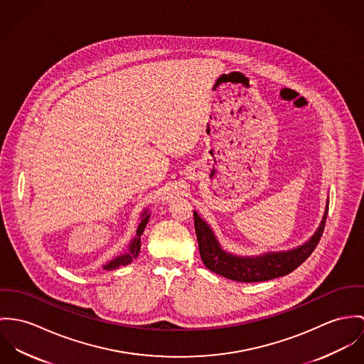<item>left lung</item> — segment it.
<instances>
[{"label":"left lung","instance_id":"8db88e82","mask_svg":"<svg viewBox=\"0 0 364 364\" xmlns=\"http://www.w3.org/2000/svg\"><path fill=\"white\" fill-rule=\"evenodd\" d=\"M328 205L329 200H326L320 226L307 242L287 251H271L261 255H237L223 250L212 228L194 210L202 262L209 271L236 282H264L284 277L301 265L317 247L323 235Z\"/></svg>","mask_w":364,"mask_h":364}]
</instances>
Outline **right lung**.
Listing matches in <instances>:
<instances>
[{"mask_svg":"<svg viewBox=\"0 0 364 364\" xmlns=\"http://www.w3.org/2000/svg\"><path fill=\"white\" fill-rule=\"evenodd\" d=\"M149 218H151L149 209H144V212H142L141 216H139V226H138V229H136V235H135V237L129 242L127 252H124L122 255H119V257L113 258L112 261H109L107 264H105V265H103V269H106V271H113V269H116V268H119V267L131 264L132 259H135V258L138 257L139 250H141V236H142V233H144V230H145V228H146V225H148V222H149Z\"/></svg>","mask_w":364,"mask_h":364,"instance_id":"add662e5","label":"right lung"}]
</instances>
